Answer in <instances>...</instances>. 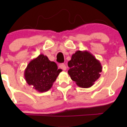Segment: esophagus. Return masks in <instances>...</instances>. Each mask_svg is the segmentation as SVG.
<instances>
[{
	"label": "esophagus",
	"mask_w": 127,
	"mask_h": 127,
	"mask_svg": "<svg viewBox=\"0 0 127 127\" xmlns=\"http://www.w3.org/2000/svg\"><path fill=\"white\" fill-rule=\"evenodd\" d=\"M59 67H60V68L62 69L63 70H64V71H65V70L66 69V65H65L64 64H63V63L60 64L59 65Z\"/></svg>",
	"instance_id": "esophagus-1"
}]
</instances>
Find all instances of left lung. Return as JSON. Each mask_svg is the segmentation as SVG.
<instances>
[{"mask_svg": "<svg viewBox=\"0 0 127 127\" xmlns=\"http://www.w3.org/2000/svg\"><path fill=\"white\" fill-rule=\"evenodd\" d=\"M68 74L81 88H90L100 77L101 64L88 51H76L68 61Z\"/></svg>", "mask_w": 127, "mask_h": 127, "instance_id": "left-lung-1", "label": "left lung"}]
</instances>
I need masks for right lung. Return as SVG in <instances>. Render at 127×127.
Segmentation results:
<instances>
[{"label":"right lung","mask_w":127,"mask_h":127,"mask_svg":"<svg viewBox=\"0 0 127 127\" xmlns=\"http://www.w3.org/2000/svg\"><path fill=\"white\" fill-rule=\"evenodd\" d=\"M62 71L57 64L40 54L32 60L24 70V78L29 85L39 92H45L53 86L59 74Z\"/></svg>","instance_id":"add662e5"}]
</instances>
